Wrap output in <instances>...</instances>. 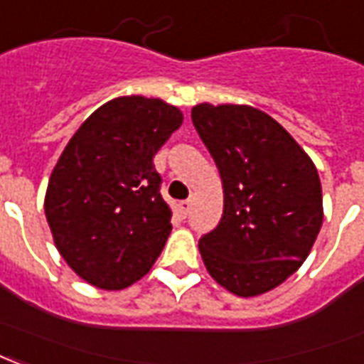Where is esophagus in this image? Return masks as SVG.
<instances>
[{
  "label": "esophagus",
  "instance_id": "obj_1",
  "mask_svg": "<svg viewBox=\"0 0 364 364\" xmlns=\"http://www.w3.org/2000/svg\"><path fill=\"white\" fill-rule=\"evenodd\" d=\"M191 206H193V203H191V200H181V203H179V212H181L183 218L189 216Z\"/></svg>",
  "mask_w": 364,
  "mask_h": 364
}]
</instances>
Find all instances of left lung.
<instances>
[{
	"label": "left lung",
	"mask_w": 364,
	"mask_h": 364,
	"mask_svg": "<svg viewBox=\"0 0 364 364\" xmlns=\"http://www.w3.org/2000/svg\"><path fill=\"white\" fill-rule=\"evenodd\" d=\"M191 117L223 187L222 220L198 241L206 270L239 297L270 291L303 264L318 235V171L260 109L198 104Z\"/></svg>",
	"instance_id": "8db88e82"
}]
</instances>
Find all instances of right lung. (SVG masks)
Here are the masks:
<instances>
[{"label":"right lung","mask_w":364,"mask_h":364,"mask_svg":"<svg viewBox=\"0 0 364 364\" xmlns=\"http://www.w3.org/2000/svg\"><path fill=\"white\" fill-rule=\"evenodd\" d=\"M181 123L161 100L123 96L98 107L63 150L46 218L61 257L88 284L123 289L160 257L171 212L152 158Z\"/></svg>","instance_id":"1"}]
</instances>
